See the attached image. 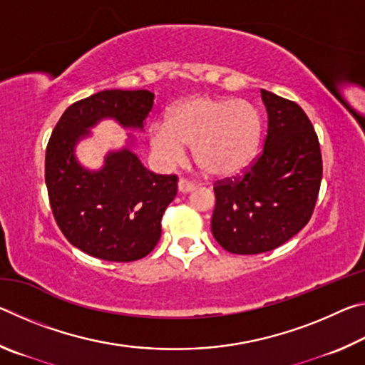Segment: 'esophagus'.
Here are the masks:
<instances>
[{
    "instance_id": "obj_1",
    "label": "esophagus",
    "mask_w": 365,
    "mask_h": 365,
    "mask_svg": "<svg viewBox=\"0 0 365 365\" xmlns=\"http://www.w3.org/2000/svg\"><path fill=\"white\" fill-rule=\"evenodd\" d=\"M195 188H196L195 182L187 180V178H180V180H178V191H182V193H188V191Z\"/></svg>"
}]
</instances>
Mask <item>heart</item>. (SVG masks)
Here are the masks:
<instances>
[{"label":"heart","mask_w":365,"mask_h":365,"mask_svg":"<svg viewBox=\"0 0 365 365\" xmlns=\"http://www.w3.org/2000/svg\"><path fill=\"white\" fill-rule=\"evenodd\" d=\"M151 146L175 163L183 146H193V159L211 177H232L256 158L262 119L251 103L233 98L197 96L170 110L168 125L151 127Z\"/></svg>","instance_id":"obj_1"}]
</instances>
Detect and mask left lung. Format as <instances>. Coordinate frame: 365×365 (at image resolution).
Returning a JSON list of instances; mask_svg holds the SVG:
<instances>
[{
  "label": "left lung",
  "mask_w": 365,
  "mask_h": 365,
  "mask_svg": "<svg viewBox=\"0 0 365 365\" xmlns=\"http://www.w3.org/2000/svg\"><path fill=\"white\" fill-rule=\"evenodd\" d=\"M264 148L242 174L214 183V238L233 255L275 250L306 227L322 182L317 133L299 104L261 90Z\"/></svg>",
  "instance_id": "1"
}]
</instances>
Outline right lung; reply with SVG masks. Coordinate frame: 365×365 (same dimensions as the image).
<instances>
[{
  "label": "right lung",
  "instance_id": "add662e5",
  "mask_svg": "<svg viewBox=\"0 0 365 365\" xmlns=\"http://www.w3.org/2000/svg\"><path fill=\"white\" fill-rule=\"evenodd\" d=\"M153 100L148 90H104L83 98L64 110L48 141L45 180L54 220L67 242L103 261L150 255L178 178L146 170L127 148L109 154L100 172H88L73 158V145L103 117L143 128Z\"/></svg>",
  "mask_w": 365,
  "mask_h": 365
}]
</instances>
